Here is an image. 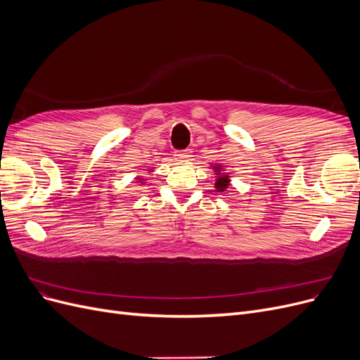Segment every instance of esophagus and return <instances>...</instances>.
Here are the masks:
<instances>
[{
	"instance_id": "obj_1",
	"label": "esophagus",
	"mask_w": 360,
	"mask_h": 360,
	"mask_svg": "<svg viewBox=\"0 0 360 360\" xmlns=\"http://www.w3.org/2000/svg\"><path fill=\"white\" fill-rule=\"evenodd\" d=\"M191 156H192V150H189V148L176 151V159H179V160H188Z\"/></svg>"
}]
</instances>
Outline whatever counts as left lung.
<instances>
[{
  "label": "left lung",
  "instance_id": "8db88e82",
  "mask_svg": "<svg viewBox=\"0 0 360 360\" xmlns=\"http://www.w3.org/2000/svg\"><path fill=\"white\" fill-rule=\"evenodd\" d=\"M228 186H230V179H228V176H221L214 183V188L217 189V192H224Z\"/></svg>",
  "mask_w": 360,
  "mask_h": 360
}]
</instances>
